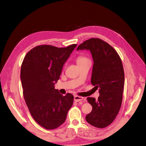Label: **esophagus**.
I'll return each mask as SVG.
<instances>
[{"instance_id": "34e87169", "label": "esophagus", "mask_w": 146, "mask_h": 146, "mask_svg": "<svg viewBox=\"0 0 146 146\" xmlns=\"http://www.w3.org/2000/svg\"><path fill=\"white\" fill-rule=\"evenodd\" d=\"M84 100V98L82 97H80V96L76 95L74 97V100L75 102H83Z\"/></svg>"}]
</instances>
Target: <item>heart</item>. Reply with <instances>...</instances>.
<instances>
[{
    "mask_svg": "<svg viewBox=\"0 0 146 146\" xmlns=\"http://www.w3.org/2000/svg\"><path fill=\"white\" fill-rule=\"evenodd\" d=\"M89 60L87 58H86L85 56H80L78 57L77 58V64H79V63H83V62H85L86 61H88Z\"/></svg>",
    "mask_w": 146,
    "mask_h": 146,
    "instance_id": "heart-1",
    "label": "heart"
}]
</instances>
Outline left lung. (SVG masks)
<instances>
[{
	"label": "left lung",
	"mask_w": 146,
	"mask_h": 146,
	"mask_svg": "<svg viewBox=\"0 0 146 146\" xmlns=\"http://www.w3.org/2000/svg\"><path fill=\"white\" fill-rule=\"evenodd\" d=\"M89 50L93 60L91 83L98 89V100L88 97L92 110L86 115V120L97 128L109 125L115 119L122 105L124 71L117 52L107 42L98 38L86 40L77 48Z\"/></svg>",
	"instance_id": "8db88e82"
}]
</instances>
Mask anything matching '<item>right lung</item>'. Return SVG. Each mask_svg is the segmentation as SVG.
Here are the masks:
<instances>
[{
	"mask_svg": "<svg viewBox=\"0 0 146 146\" xmlns=\"http://www.w3.org/2000/svg\"><path fill=\"white\" fill-rule=\"evenodd\" d=\"M76 46H38L27 52L22 63L21 80L24 100L33 119L46 129H54L63 124L73 105V95L60 94L54 85Z\"/></svg>",
	"mask_w": 146,
	"mask_h": 146,
	"instance_id": "add662e5",
	"label": "right lung"
}]
</instances>
